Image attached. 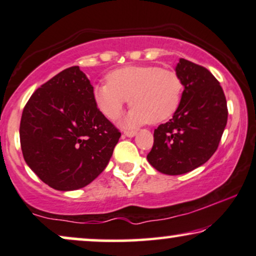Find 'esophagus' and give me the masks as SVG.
Listing matches in <instances>:
<instances>
[{"label": "esophagus", "mask_w": 256, "mask_h": 256, "mask_svg": "<svg viewBox=\"0 0 256 256\" xmlns=\"http://www.w3.org/2000/svg\"><path fill=\"white\" fill-rule=\"evenodd\" d=\"M124 134L126 136V137H134V136L137 134V132H136V131H130V130H128V131H124Z\"/></svg>", "instance_id": "esophagus-1"}]
</instances>
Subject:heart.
Here are the masks:
<instances>
[{
  "label": "heart",
  "mask_w": 256,
  "mask_h": 256,
  "mask_svg": "<svg viewBox=\"0 0 256 256\" xmlns=\"http://www.w3.org/2000/svg\"><path fill=\"white\" fill-rule=\"evenodd\" d=\"M184 82L176 71L159 66H124L108 74V83L97 85L94 100L98 110L110 120H117L130 100L134 108L126 126L168 120L182 100Z\"/></svg>",
  "instance_id": "obj_1"
}]
</instances>
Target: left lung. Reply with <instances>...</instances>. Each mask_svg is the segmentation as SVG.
<instances>
[{"label": "left lung", "mask_w": 256, "mask_h": 256, "mask_svg": "<svg viewBox=\"0 0 256 256\" xmlns=\"http://www.w3.org/2000/svg\"><path fill=\"white\" fill-rule=\"evenodd\" d=\"M184 82L180 106L153 134L148 162L168 176L184 174L205 164L218 150L228 108L219 80L206 68L180 58L176 68Z\"/></svg>", "instance_id": "left-lung-1"}]
</instances>
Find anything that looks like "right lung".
<instances>
[{"mask_svg": "<svg viewBox=\"0 0 256 256\" xmlns=\"http://www.w3.org/2000/svg\"><path fill=\"white\" fill-rule=\"evenodd\" d=\"M94 100V86L78 66L60 71L26 102L20 140L28 166L46 185L74 190L97 178L120 138Z\"/></svg>", "mask_w": 256, "mask_h": 256, "instance_id": "1", "label": "right lung"}]
</instances>
